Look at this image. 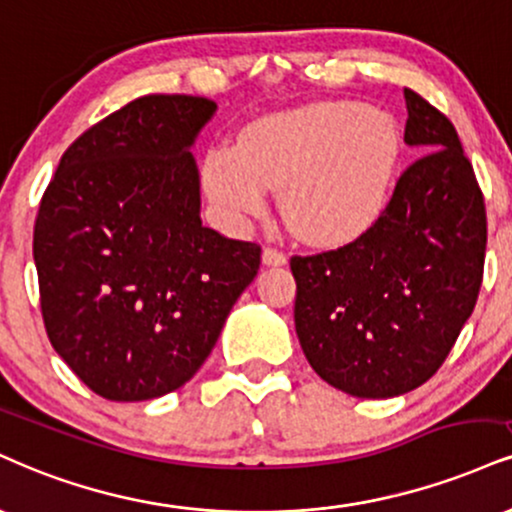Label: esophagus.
<instances>
[{"label": "esophagus", "instance_id": "1", "mask_svg": "<svg viewBox=\"0 0 512 512\" xmlns=\"http://www.w3.org/2000/svg\"><path fill=\"white\" fill-rule=\"evenodd\" d=\"M262 262L267 264V267H283V264L288 262V257L276 248H264L262 250Z\"/></svg>", "mask_w": 512, "mask_h": 512}]
</instances>
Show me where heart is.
<instances>
[{
  "instance_id": "1",
  "label": "heart",
  "mask_w": 512,
  "mask_h": 512,
  "mask_svg": "<svg viewBox=\"0 0 512 512\" xmlns=\"http://www.w3.org/2000/svg\"><path fill=\"white\" fill-rule=\"evenodd\" d=\"M403 159L391 114L362 102H319L267 116L238 147H214L205 186L233 219L264 217L269 191L283 190V217L315 245H346L389 207Z\"/></svg>"
}]
</instances>
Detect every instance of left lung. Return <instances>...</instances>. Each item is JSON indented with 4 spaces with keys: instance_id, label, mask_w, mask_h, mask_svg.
<instances>
[{
    "instance_id": "left-lung-1",
    "label": "left lung",
    "mask_w": 512,
    "mask_h": 512,
    "mask_svg": "<svg viewBox=\"0 0 512 512\" xmlns=\"http://www.w3.org/2000/svg\"><path fill=\"white\" fill-rule=\"evenodd\" d=\"M405 143L424 155L353 243L293 257L295 331L312 369L355 398L422 386L460 336L484 272L486 212L453 123L405 88Z\"/></svg>"
}]
</instances>
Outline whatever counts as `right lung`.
Segmentation results:
<instances>
[{"mask_svg": "<svg viewBox=\"0 0 512 512\" xmlns=\"http://www.w3.org/2000/svg\"><path fill=\"white\" fill-rule=\"evenodd\" d=\"M217 102L147 95L61 157L35 219L45 329L88 389L135 403L181 389L260 269V245L202 226L190 147Z\"/></svg>", "mask_w": 512, "mask_h": 512, "instance_id": "right-lung-1", "label": "right lung"}]
</instances>
